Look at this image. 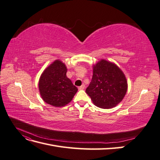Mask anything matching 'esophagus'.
Here are the masks:
<instances>
[{"label":"esophagus","mask_w":160,"mask_h":160,"mask_svg":"<svg viewBox=\"0 0 160 160\" xmlns=\"http://www.w3.org/2000/svg\"><path fill=\"white\" fill-rule=\"evenodd\" d=\"M78 89H79V90H83V89H85V85L83 84L82 85H81L80 87H79Z\"/></svg>","instance_id":"obj_1"}]
</instances>
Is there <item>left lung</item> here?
<instances>
[{"label": "left lung", "mask_w": 160, "mask_h": 160, "mask_svg": "<svg viewBox=\"0 0 160 160\" xmlns=\"http://www.w3.org/2000/svg\"><path fill=\"white\" fill-rule=\"evenodd\" d=\"M127 89L123 72L115 64L101 60L94 66L91 81L85 91L96 106L110 109L122 101Z\"/></svg>", "instance_id": "obj_1"}]
</instances>
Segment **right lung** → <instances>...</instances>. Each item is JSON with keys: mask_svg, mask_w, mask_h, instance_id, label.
<instances>
[{"mask_svg": "<svg viewBox=\"0 0 160 160\" xmlns=\"http://www.w3.org/2000/svg\"><path fill=\"white\" fill-rule=\"evenodd\" d=\"M67 71L65 65L57 60L42 73L38 89L41 98L47 103L54 107H62L70 102L78 91L67 78Z\"/></svg>", "mask_w": 160, "mask_h": 160, "instance_id": "right-lung-1", "label": "right lung"}]
</instances>
